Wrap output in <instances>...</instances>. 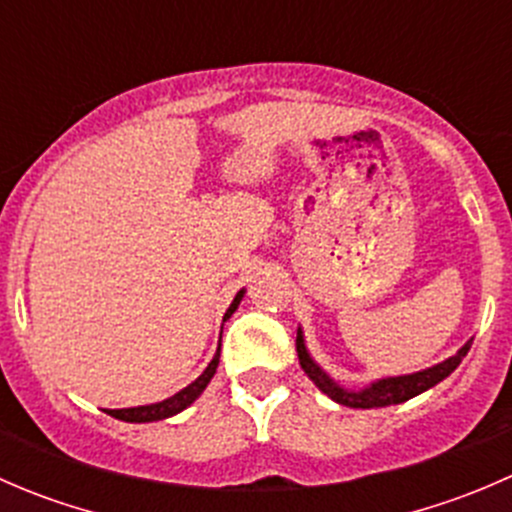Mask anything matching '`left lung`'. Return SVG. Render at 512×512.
Listing matches in <instances>:
<instances>
[{
	"mask_svg": "<svg viewBox=\"0 0 512 512\" xmlns=\"http://www.w3.org/2000/svg\"><path fill=\"white\" fill-rule=\"evenodd\" d=\"M473 342H466L461 349H458L456 356L451 359L441 361V364L431 366V369H423L416 371V374L409 376H391V379H381L376 384L366 386L361 391H347L337 384V381L329 379L322 369L312 361V356L307 354V347H304V339L302 332L297 329V356H299V364H302L304 374L329 396L334 399L337 404L349 406V409H381V406H394V404H404V401L414 399V396L423 394L426 389L436 386L438 381L446 379L451 371H456V366L461 364L463 356L468 354Z\"/></svg>",
	"mask_w": 512,
	"mask_h": 512,
	"instance_id": "8db88e82",
	"label": "left lung"
}]
</instances>
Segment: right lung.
<instances>
[{"instance_id": "add662e5", "label": "right lung", "mask_w": 512, "mask_h": 512, "mask_svg": "<svg viewBox=\"0 0 512 512\" xmlns=\"http://www.w3.org/2000/svg\"><path fill=\"white\" fill-rule=\"evenodd\" d=\"M242 294H245V289H240V292H237V297L232 299L230 309H227V312H225V319L230 317L232 312H235L237 304H240V299H242ZM218 364H220V349H218V352H215L213 361H210V364H208V369H205L203 374H200L198 379L193 381V384L185 386L183 391H178V394L170 396V399L160 401V404H151V406H136V409H111V411H106V414L113 416V418H118V421H128V423L160 421V418H168V416L180 414V411L188 409V406L193 404V401L198 399L200 394H203V389L210 384V379H213V376H215V369H218Z\"/></svg>"}]
</instances>
